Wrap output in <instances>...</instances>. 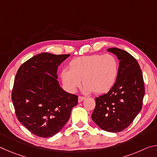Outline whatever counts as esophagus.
<instances>
[{
	"label": "esophagus",
	"mask_w": 157,
	"mask_h": 157,
	"mask_svg": "<svg viewBox=\"0 0 157 157\" xmlns=\"http://www.w3.org/2000/svg\"><path fill=\"white\" fill-rule=\"evenodd\" d=\"M84 99H85L84 97H83V96H79L78 97V102H82V100H84Z\"/></svg>",
	"instance_id": "1"
}]
</instances>
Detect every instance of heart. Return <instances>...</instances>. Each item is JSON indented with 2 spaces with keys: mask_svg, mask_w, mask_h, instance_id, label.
I'll return each mask as SVG.
<instances>
[{
  "mask_svg": "<svg viewBox=\"0 0 157 157\" xmlns=\"http://www.w3.org/2000/svg\"><path fill=\"white\" fill-rule=\"evenodd\" d=\"M69 66L70 69H62L61 78L71 92L81 86L82 79L86 93L103 94L112 87L118 73V62L111 54L79 57L71 61Z\"/></svg>",
  "mask_w": 157,
  "mask_h": 157,
  "instance_id": "heart-1",
  "label": "heart"
}]
</instances>
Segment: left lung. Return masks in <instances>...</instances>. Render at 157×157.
Returning <instances> with one entry per match:
<instances>
[{"mask_svg": "<svg viewBox=\"0 0 157 157\" xmlns=\"http://www.w3.org/2000/svg\"><path fill=\"white\" fill-rule=\"evenodd\" d=\"M107 51L119 60L118 76L109 91L95 98L91 118L100 128L115 133L126 129L139 113L145 87L141 69L132 55L117 48Z\"/></svg>", "mask_w": 157, "mask_h": 157, "instance_id": "1", "label": "left lung"}]
</instances>
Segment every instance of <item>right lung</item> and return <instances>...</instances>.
I'll use <instances>...</instances> for the list:
<instances>
[{
    "label": "right lung",
    "instance_id": "right-lung-1",
    "mask_svg": "<svg viewBox=\"0 0 157 157\" xmlns=\"http://www.w3.org/2000/svg\"><path fill=\"white\" fill-rule=\"evenodd\" d=\"M70 55L42 52L26 61L16 75L12 100L18 120L32 134L52 137L67 123L78 96L63 91L57 68Z\"/></svg>",
    "mask_w": 157,
    "mask_h": 157
}]
</instances>
